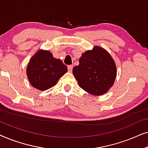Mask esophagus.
Here are the masks:
<instances>
[{
  "label": "esophagus",
  "instance_id": "1",
  "mask_svg": "<svg viewBox=\"0 0 148 148\" xmlns=\"http://www.w3.org/2000/svg\"><path fill=\"white\" fill-rule=\"evenodd\" d=\"M67 67H68V71H69L71 72L72 70H73V65H69Z\"/></svg>",
  "mask_w": 148,
  "mask_h": 148
}]
</instances>
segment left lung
Masks as SVG:
<instances>
[{
    "label": "left lung",
    "mask_w": 148,
    "mask_h": 148,
    "mask_svg": "<svg viewBox=\"0 0 148 148\" xmlns=\"http://www.w3.org/2000/svg\"><path fill=\"white\" fill-rule=\"evenodd\" d=\"M73 74L83 90L94 96H100L114 84L116 66L110 54L96 46L82 54L79 65L73 69Z\"/></svg>",
    "instance_id": "left-lung-1"
}]
</instances>
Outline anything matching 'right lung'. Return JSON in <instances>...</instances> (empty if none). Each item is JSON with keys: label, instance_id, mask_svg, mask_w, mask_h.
<instances>
[{"label": "right lung", "instance_id": "add662e5", "mask_svg": "<svg viewBox=\"0 0 148 148\" xmlns=\"http://www.w3.org/2000/svg\"><path fill=\"white\" fill-rule=\"evenodd\" d=\"M67 71V66L62 60L54 58L51 52L39 50L30 59L26 73L32 86L44 91L55 86Z\"/></svg>", "mask_w": 148, "mask_h": 148}]
</instances>
